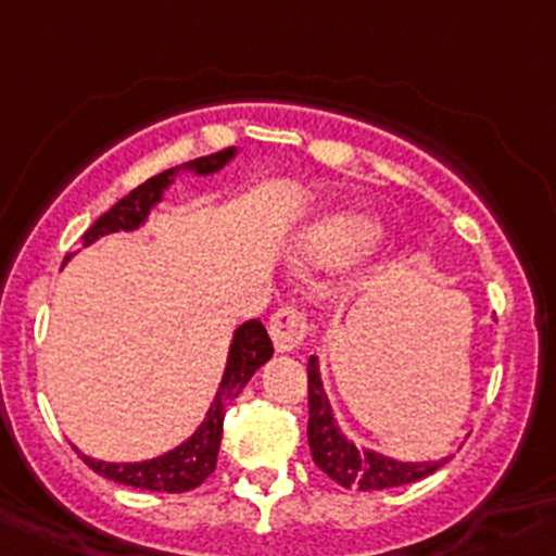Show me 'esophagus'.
Instances as JSON below:
<instances>
[{
	"label": "esophagus",
	"instance_id": "obj_1",
	"mask_svg": "<svg viewBox=\"0 0 556 556\" xmlns=\"http://www.w3.org/2000/svg\"><path fill=\"white\" fill-rule=\"evenodd\" d=\"M268 331H271V340L277 345V351L288 354V351H295L304 345V340L309 334V320L304 315V309H299L295 304H285V307H279L271 315Z\"/></svg>",
	"mask_w": 556,
	"mask_h": 556
}]
</instances>
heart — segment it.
<instances>
[{"mask_svg":"<svg viewBox=\"0 0 556 556\" xmlns=\"http://www.w3.org/2000/svg\"><path fill=\"white\" fill-rule=\"evenodd\" d=\"M381 225L370 216H345L326 227L318 238L320 261L345 263L372 252L381 241Z\"/></svg>","mask_w":556,"mask_h":556,"instance_id":"1","label":"heart"}]
</instances>
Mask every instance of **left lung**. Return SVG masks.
<instances>
[{
  "label": "left lung",
  "instance_id": "obj_1",
  "mask_svg": "<svg viewBox=\"0 0 556 556\" xmlns=\"http://www.w3.org/2000/svg\"><path fill=\"white\" fill-rule=\"evenodd\" d=\"M307 387H309V422L307 439L313 460L320 471L340 482L342 489H359V491H381L417 482L422 477L433 475L442 469L450 458L442 460H425V464H403V460L387 458V455L370 453V450L356 447L349 442L342 430L337 428L331 417V406L326 401L324 383H320L318 359L309 356L307 365Z\"/></svg>",
  "mask_w": 556,
  "mask_h": 556
}]
</instances>
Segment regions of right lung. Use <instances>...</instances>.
<instances>
[{"instance_id": "right-lung-1", "label": "right lung", "mask_w": 556, "mask_h": 556, "mask_svg": "<svg viewBox=\"0 0 556 556\" xmlns=\"http://www.w3.org/2000/svg\"><path fill=\"white\" fill-rule=\"evenodd\" d=\"M236 155V148L219 150V153L202 155V159L189 161L184 164L186 169L197 175H211L216 169H222L227 161ZM180 173V167L167 169V173L155 175V178L144 180L142 186L131 191L128 197H123L117 205H112L103 216H98L92 222L90 230L81 236L85 247H90L92 241H98L101 236L117 230H134V227L142 225L148 219L150 207L161 200L164 189L173 184L175 175ZM71 257V254H67ZM274 354V345L268 340V331L261 320H247L243 326H238L236 337H232L230 356H227V370L222 378V387L214 397V406L207 408V417L200 428L194 430L189 442H184L180 447H175L173 453L161 455V458L142 460V464H106V460H96L81 455L87 466L92 471H98L106 480L121 482V485H131V489H144V491H164V494H184V491L197 489L200 482H205V477L216 469V455H219L222 444V425H225V408L227 403L236 401L241 395V389L247 387L249 378L254 376V370L261 365H266Z\"/></svg>"}]
</instances>
